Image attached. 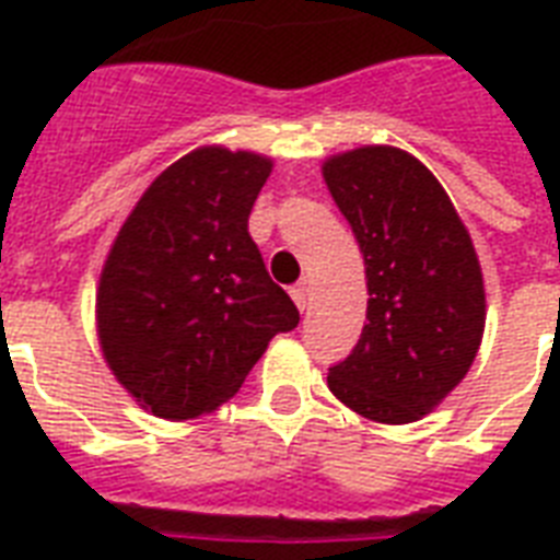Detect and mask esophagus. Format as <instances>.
Returning <instances> with one entry per match:
<instances>
[{"label":"esophagus","instance_id":"obj_1","mask_svg":"<svg viewBox=\"0 0 560 560\" xmlns=\"http://www.w3.org/2000/svg\"><path fill=\"white\" fill-rule=\"evenodd\" d=\"M290 296H293V302H296L299 311H307V305H311V281L307 279L296 281V284L290 288Z\"/></svg>","mask_w":560,"mask_h":560}]
</instances>
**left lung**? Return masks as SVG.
<instances>
[{
    "instance_id": "obj_1",
    "label": "left lung",
    "mask_w": 560,
    "mask_h": 560,
    "mask_svg": "<svg viewBox=\"0 0 560 560\" xmlns=\"http://www.w3.org/2000/svg\"><path fill=\"white\" fill-rule=\"evenodd\" d=\"M325 183L366 261L358 346L328 389L360 416L407 424L468 374L486 328V290L468 229L439 179L398 148L325 162Z\"/></svg>"
}]
</instances>
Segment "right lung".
<instances>
[{
  "mask_svg": "<svg viewBox=\"0 0 560 560\" xmlns=\"http://www.w3.org/2000/svg\"><path fill=\"white\" fill-rule=\"evenodd\" d=\"M270 160L200 148L162 171L101 272L109 369L153 416L197 418L232 398L299 311L249 237Z\"/></svg>",
  "mask_w": 560,
  "mask_h": 560,
  "instance_id": "1",
  "label": "right lung"
}]
</instances>
